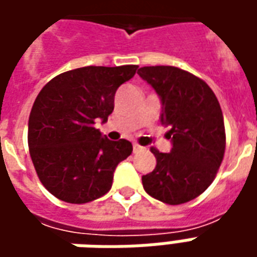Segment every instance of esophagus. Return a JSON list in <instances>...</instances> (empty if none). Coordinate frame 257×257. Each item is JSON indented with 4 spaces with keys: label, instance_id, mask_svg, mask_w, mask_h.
<instances>
[{
    "label": "esophagus",
    "instance_id": "esophagus-1",
    "mask_svg": "<svg viewBox=\"0 0 257 257\" xmlns=\"http://www.w3.org/2000/svg\"><path fill=\"white\" fill-rule=\"evenodd\" d=\"M143 150V147L138 143H134V153H139V151Z\"/></svg>",
    "mask_w": 257,
    "mask_h": 257
}]
</instances>
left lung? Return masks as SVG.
<instances>
[{
  "instance_id": "left-lung-1",
  "label": "left lung",
  "mask_w": 257,
  "mask_h": 257,
  "mask_svg": "<svg viewBox=\"0 0 257 257\" xmlns=\"http://www.w3.org/2000/svg\"><path fill=\"white\" fill-rule=\"evenodd\" d=\"M162 103L161 123L172 140L171 153L156 156V169L142 178L146 193L169 205L197 198L216 178L226 150L223 112L204 79L173 66H149L138 71Z\"/></svg>"
}]
</instances>
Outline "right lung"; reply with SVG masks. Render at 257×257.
I'll return each instance as SVG.
<instances>
[{
	"mask_svg": "<svg viewBox=\"0 0 257 257\" xmlns=\"http://www.w3.org/2000/svg\"><path fill=\"white\" fill-rule=\"evenodd\" d=\"M136 64L88 66L56 75L37 96L29 118V150L38 178L56 198L86 204L110 191L114 171L132 143L111 142L95 128L114 110L119 85Z\"/></svg>",
	"mask_w": 257,
	"mask_h": 257,
	"instance_id": "obj_1",
	"label": "right lung"
}]
</instances>
